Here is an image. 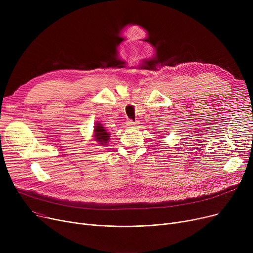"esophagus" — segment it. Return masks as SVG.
Masks as SVG:
<instances>
[{
	"mask_svg": "<svg viewBox=\"0 0 253 253\" xmlns=\"http://www.w3.org/2000/svg\"><path fill=\"white\" fill-rule=\"evenodd\" d=\"M126 125L128 127H132V126H135L136 125V122H133V121H132V120H128V121L126 122Z\"/></svg>",
	"mask_w": 253,
	"mask_h": 253,
	"instance_id": "obj_1",
	"label": "esophagus"
}]
</instances>
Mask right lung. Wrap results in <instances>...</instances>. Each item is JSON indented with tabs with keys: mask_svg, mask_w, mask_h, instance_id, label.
<instances>
[{
	"mask_svg": "<svg viewBox=\"0 0 253 253\" xmlns=\"http://www.w3.org/2000/svg\"><path fill=\"white\" fill-rule=\"evenodd\" d=\"M94 134L95 140L100 142V144L106 143L110 138V134L106 132V130H104V127H102V125L99 123L96 124V126H94Z\"/></svg>",
	"mask_w": 253,
	"mask_h": 253,
	"instance_id": "right-lung-1",
	"label": "right lung"
}]
</instances>
